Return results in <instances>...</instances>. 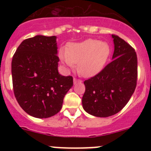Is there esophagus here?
I'll return each instance as SVG.
<instances>
[{"mask_svg": "<svg viewBox=\"0 0 151 151\" xmlns=\"http://www.w3.org/2000/svg\"><path fill=\"white\" fill-rule=\"evenodd\" d=\"M82 82V80L78 79V78H73V82H74V84H76L77 82Z\"/></svg>", "mask_w": 151, "mask_h": 151, "instance_id": "obj_1", "label": "esophagus"}]
</instances>
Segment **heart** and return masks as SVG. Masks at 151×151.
Returning <instances> with one entry per match:
<instances>
[{
    "mask_svg": "<svg viewBox=\"0 0 151 151\" xmlns=\"http://www.w3.org/2000/svg\"><path fill=\"white\" fill-rule=\"evenodd\" d=\"M110 54V47L104 41L88 39L71 43L60 54L61 60L68 67L77 63V71L84 77H91L104 69Z\"/></svg>",
    "mask_w": 151,
    "mask_h": 151,
    "instance_id": "heart-1",
    "label": "heart"
}]
</instances>
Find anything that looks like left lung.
Returning <instances> with one entry per match:
<instances>
[{
    "label": "left lung",
    "instance_id": "left-lung-1",
    "mask_svg": "<svg viewBox=\"0 0 151 151\" xmlns=\"http://www.w3.org/2000/svg\"><path fill=\"white\" fill-rule=\"evenodd\" d=\"M112 38L113 61L84 82L82 106L88 113L97 117H108L119 113L129 102L137 85L136 52L119 36L112 35Z\"/></svg>",
    "mask_w": 151,
    "mask_h": 151
}]
</instances>
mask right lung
<instances>
[{"label": "right lung", "mask_w": 151, "mask_h": 151, "mask_svg": "<svg viewBox=\"0 0 151 151\" xmlns=\"http://www.w3.org/2000/svg\"><path fill=\"white\" fill-rule=\"evenodd\" d=\"M57 54L56 36L36 35L24 40L13 57L14 95L22 110L35 118L57 114L73 87V77L58 73Z\"/></svg>", "instance_id": "obj_1"}]
</instances>
